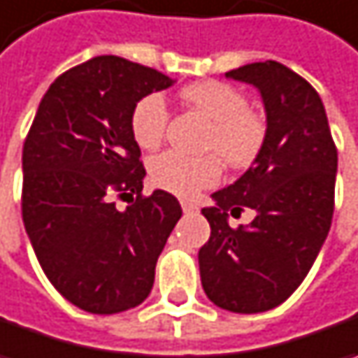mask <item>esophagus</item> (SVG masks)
Masks as SVG:
<instances>
[{"mask_svg": "<svg viewBox=\"0 0 358 358\" xmlns=\"http://www.w3.org/2000/svg\"><path fill=\"white\" fill-rule=\"evenodd\" d=\"M181 207H183V213H199V207L195 206V203H191V201H181Z\"/></svg>", "mask_w": 358, "mask_h": 358, "instance_id": "34e87169", "label": "esophagus"}]
</instances>
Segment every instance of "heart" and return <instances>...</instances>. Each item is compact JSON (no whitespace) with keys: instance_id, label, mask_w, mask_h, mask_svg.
<instances>
[{"instance_id":"obj_1","label":"heart","mask_w":358,"mask_h":358,"mask_svg":"<svg viewBox=\"0 0 358 358\" xmlns=\"http://www.w3.org/2000/svg\"><path fill=\"white\" fill-rule=\"evenodd\" d=\"M181 99L213 122L207 149L220 152L227 165L248 167L258 157L266 141V122L250 108L243 92L225 82L207 80L183 88ZM167 120L169 110L161 94L138 100L131 115V131L136 145L147 151L157 149L167 131ZM149 175L157 187L179 197H193L197 191L220 181L222 161L215 155L189 157L167 151L152 159Z\"/></svg>"}]
</instances>
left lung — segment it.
Instances as JSON below:
<instances>
[{"instance_id":"obj_1","label":"left lung","mask_w":358,"mask_h":358,"mask_svg":"<svg viewBox=\"0 0 358 358\" xmlns=\"http://www.w3.org/2000/svg\"><path fill=\"white\" fill-rule=\"evenodd\" d=\"M225 78L258 88L266 141L252 167L201 209L211 236L199 250V274L215 306L266 313L302 284L329 236L338 157L322 100L290 68L266 60L229 70ZM243 206L257 217L231 228L227 211Z\"/></svg>"}]
</instances>
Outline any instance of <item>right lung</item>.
<instances>
[{
    "label": "right lung",
    "instance_id": "obj_1",
    "mask_svg": "<svg viewBox=\"0 0 358 358\" xmlns=\"http://www.w3.org/2000/svg\"><path fill=\"white\" fill-rule=\"evenodd\" d=\"M175 80L118 56H96L48 88L22 155V215L44 274L92 314H117L151 294L155 266L181 217L163 189L143 197L134 104ZM137 195L118 210L113 196Z\"/></svg>",
    "mask_w": 358,
    "mask_h": 358
}]
</instances>
